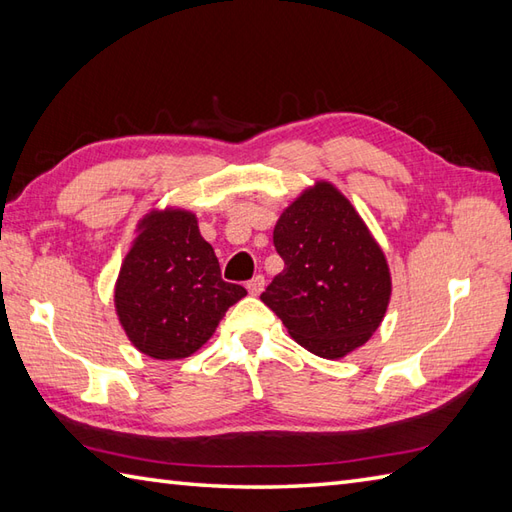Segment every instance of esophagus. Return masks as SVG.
Wrapping results in <instances>:
<instances>
[{
	"mask_svg": "<svg viewBox=\"0 0 512 512\" xmlns=\"http://www.w3.org/2000/svg\"><path fill=\"white\" fill-rule=\"evenodd\" d=\"M246 288H248V292H250V295H259V292H262V290H264V277H262V275H257V277H253V279H250V281H248V284H246Z\"/></svg>",
	"mask_w": 512,
	"mask_h": 512,
	"instance_id": "1",
	"label": "esophagus"
}]
</instances>
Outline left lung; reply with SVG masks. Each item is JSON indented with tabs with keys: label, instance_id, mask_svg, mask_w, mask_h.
<instances>
[{
	"label": "left lung",
	"instance_id": "left-lung-1",
	"mask_svg": "<svg viewBox=\"0 0 512 512\" xmlns=\"http://www.w3.org/2000/svg\"><path fill=\"white\" fill-rule=\"evenodd\" d=\"M273 242L286 266L262 301L292 339L330 361L365 345L387 312L391 275L350 200L317 182L281 213Z\"/></svg>",
	"mask_w": 512,
	"mask_h": 512
}]
</instances>
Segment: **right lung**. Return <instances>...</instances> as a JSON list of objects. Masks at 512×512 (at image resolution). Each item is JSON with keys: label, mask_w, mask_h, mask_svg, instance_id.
Returning a JSON list of instances; mask_svg holds the SVG:
<instances>
[{"label": "right lung", "mask_w": 512, "mask_h": 512, "mask_svg": "<svg viewBox=\"0 0 512 512\" xmlns=\"http://www.w3.org/2000/svg\"><path fill=\"white\" fill-rule=\"evenodd\" d=\"M246 290L220 275L198 217L184 209L151 211L123 259L114 306L127 339L158 361L187 358L211 339Z\"/></svg>", "instance_id": "obj_1"}]
</instances>
